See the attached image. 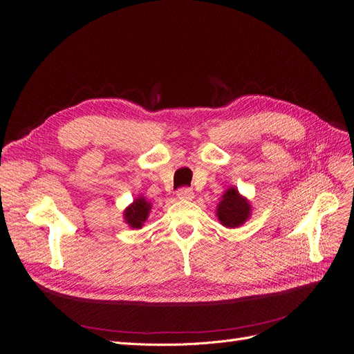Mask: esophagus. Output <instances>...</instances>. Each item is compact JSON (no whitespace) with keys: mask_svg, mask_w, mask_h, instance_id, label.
<instances>
[{"mask_svg":"<svg viewBox=\"0 0 354 354\" xmlns=\"http://www.w3.org/2000/svg\"><path fill=\"white\" fill-rule=\"evenodd\" d=\"M176 195L182 201H191L194 198V191L191 188H180V189H178Z\"/></svg>","mask_w":354,"mask_h":354,"instance_id":"1","label":"esophagus"}]
</instances>
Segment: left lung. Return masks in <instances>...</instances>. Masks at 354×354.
Instances as JSON below:
<instances>
[{
    "label": "left lung",
    "mask_w": 354,
    "mask_h": 354,
    "mask_svg": "<svg viewBox=\"0 0 354 354\" xmlns=\"http://www.w3.org/2000/svg\"><path fill=\"white\" fill-rule=\"evenodd\" d=\"M251 207L245 198L241 196L235 188L228 189L222 195V201L219 202L216 215L222 225L228 228H236L243 225L250 216Z\"/></svg>",
    "instance_id": "left-lung-1"
}]
</instances>
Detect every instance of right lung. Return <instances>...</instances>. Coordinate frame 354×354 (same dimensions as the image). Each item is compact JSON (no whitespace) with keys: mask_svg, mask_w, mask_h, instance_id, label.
Returning <instances> with one entry per match:
<instances>
[{"mask_svg":"<svg viewBox=\"0 0 354 354\" xmlns=\"http://www.w3.org/2000/svg\"><path fill=\"white\" fill-rule=\"evenodd\" d=\"M149 211H151V203H147L145 198H139L124 211V219L132 228H140L149 215Z\"/></svg>","mask_w":354,"mask_h":354,"instance_id":"right-lung-1","label":"right lung"}]
</instances>
